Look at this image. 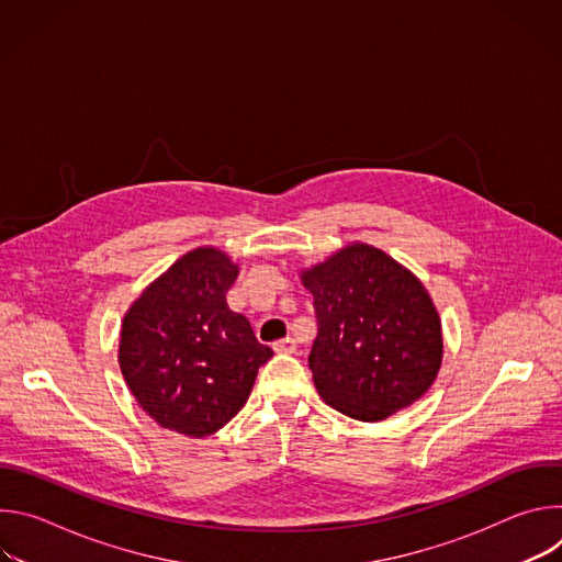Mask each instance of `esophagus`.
Returning <instances> with one entry per match:
<instances>
[{"mask_svg": "<svg viewBox=\"0 0 562 562\" xmlns=\"http://www.w3.org/2000/svg\"><path fill=\"white\" fill-rule=\"evenodd\" d=\"M273 349H276L278 353H295V351H297V342H295L293 338H284V340H278V342L273 345Z\"/></svg>", "mask_w": 562, "mask_h": 562, "instance_id": "obj_1", "label": "esophagus"}]
</instances>
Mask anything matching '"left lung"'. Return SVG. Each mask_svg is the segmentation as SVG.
Segmentation results:
<instances>
[{
    "instance_id": "obj_1",
    "label": "left lung",
    "mask_w": 562,
    "mask_h": 562,
    "mask_svg": "<svg viewBox=\"0 0 562 562\" xmlns=\"http://www.w3.org/2000/svg\"><path fill=\"white\" fill-rule=\"evenodd\" d=\"M317 338L308 367L329 407L378 423L414 405L442 364V325L425 284L384 251L351 243L300 271Z\"/></svg>"
}]
</instances>
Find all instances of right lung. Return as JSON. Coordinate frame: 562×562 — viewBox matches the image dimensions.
Masks as SVG:
<instances>
[{"instance_id": "obj_1", "label": "right lung", "mask_w": 562, "mask_h": 562, "mask_svg": "<svg viewBox=\"0 0 562 562\" xmlns=\"http://www.w3.org/2000/svg\"><path fill=\"white\" fill-rule=\"evenodd\" d=\"M237 273L222 249L198 247L124 313L120 369L159 427L193 438L220 431L247 405L258 369L273 356L226 304Z\"/></svg>"}]
</instances>
